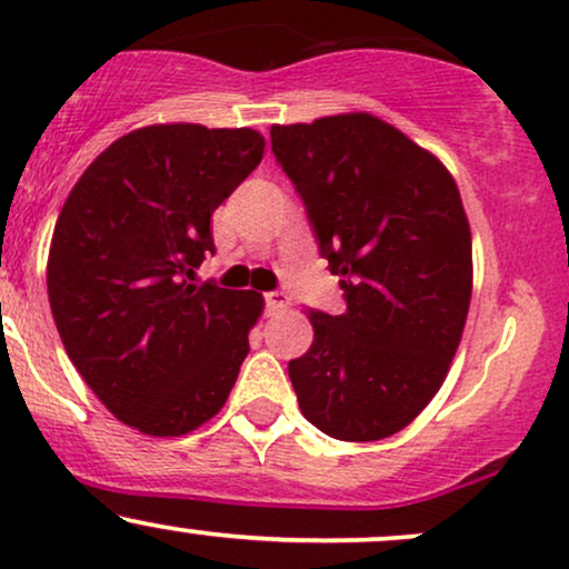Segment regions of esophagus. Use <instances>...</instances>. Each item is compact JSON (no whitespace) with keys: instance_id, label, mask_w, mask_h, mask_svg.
<instances>
[{"instance_id":"34e87169","label":"esophagus","mask_w":569,"mask_h":569,"mask_svg":"<svg viewBox=\"0 0 569 569\" xmlns=\"http://www.w3.org/2000/svg\"><path fill=\"white\" fill-rule=\"evenodd\" d=\"M264 307H267V312H270V316H276V312L289 307V293H286V291H267L264 293Z\"/></svg>"}]
</instances>
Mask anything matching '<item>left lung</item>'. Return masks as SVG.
I'll return each mask as SVG.
<instances>
[{"label": "left lung", "instance_id": "obj_1", "mask_svg": "<svg viewBox=\"0 0 569 569\" xmlns=\"http://www.w3.org/2000/svg\"><path fill=\"white\" fill-rule=\"evenodd\" d=\"M272 154L305 202L348 310H307L289 361L299 409L339 441L407 428L439 393L471 305V227L433 154L367 112L272 126Z\"/></svg>", "mask_w": 569, "mask_h": 569}]
</instances>
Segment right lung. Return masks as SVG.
Segmentation results:
<instances>
[{"label": "right lung", "instance_id": "1", "mask_svg": "<svg viewBox=\"0 0 569 569\" xmlns=\"http://www.w3.org/2000/svg\"><path fill=\"white\" fill-rule=\"evenodd\" d=\"M262 152L251 128H139L63 202L48 257L58 335L103 407L141 433H189L238 380L264 299L194 286V270L213 253V211Z\"/></svg>", "mask_w": 569, "mask_h": 569}]
</instances>
